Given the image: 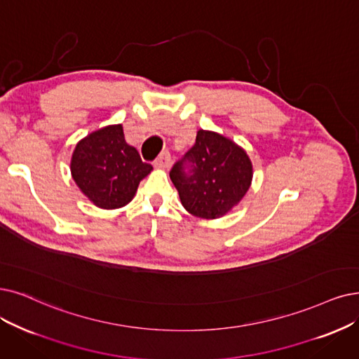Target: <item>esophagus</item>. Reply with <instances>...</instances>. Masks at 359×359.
<instances>
[{
	"instance_id": "1",
	"label": "esophagus",
	"mask_w": 359,
	"mask_h": 359,
	"mask_svg": "<svg viewBox=\"0 0 359 359\" xmlns=\"http://www.w3.org/2000/svg\"><path fill=\"white\" fill-rule=\"evenodd\" d=\"M169 165H170V154H169V151H163L154 161V166H157V168H168Z\"/></svg>"
}]
</instances>
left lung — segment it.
Returning a JSON list of instances; mask_svg holds the SVG:
<instances>
[{"mask_svg":"<svg viewBox=\"0 0 359 359\" xmlns=\"http://www.w3.org/2000/svg\"><path fill=\"white\" fill-rule=\"evenodd\" d=\"M169 177L185 209L198 218L215 219L249 190L252 163L231 140L200 130L196 144L172 166Z\"/></svg>","mask_w":359,"mask_h":359,"instance_id":"1","label":"left lung"}]
</instances>
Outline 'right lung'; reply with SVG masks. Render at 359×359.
Returning a JSON list of instances; mask_svg holds the SVG:
<instances>
[{"mask_svg": "<svg viewBox=\"0 0 359 359\" xmlns=\"http://www.w3.org/2000/svg\"><path fill=\"white\" fill-rule=\"evenodd\" d=\"M151 165L126 144L122 125L106 126L81 140L72 156V177L81 191L103 209L130 203Z\"/></svg>", "mask_w": 359, "mask_h": 359, "instance_id": "add662e5", "label": "right lung"}]
</instances>
